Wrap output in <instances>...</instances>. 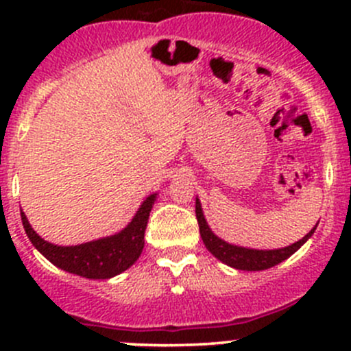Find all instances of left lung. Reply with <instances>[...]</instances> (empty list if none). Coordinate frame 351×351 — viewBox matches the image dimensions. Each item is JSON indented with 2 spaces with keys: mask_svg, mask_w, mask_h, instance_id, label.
<instances>
[{
  "mask_svg": "<svg viewBox=\"0 0 351 351\" xmlns=\"http://www.w3.org/2000/svg\"><path fill=\"white\" fill-rule=\"evenodd\" d=\"M195 214L198 221V228H200V236L202 241H204L205 247L214 254L217 260H221L222 263L229 265V267L236 268V270H244V271H260L267 270V268L275 267V265L282 263L289 256H292L311 236L316 231L317 224L304 236L302 239H299L297 243L290 244V246L278 247V250H253V247H244V246H236L224 239H221L219 236H215L212 232V229L208 228L207 221L204 217V210H202L200 200H195Z\"/></svg>",
  "mask_w": 351,
  "mask_h": 351,
  "instance_id": "1",
  "label": "left lung"
}]
</instances>
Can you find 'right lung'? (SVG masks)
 Here are the masks:
<instances>
[{"label":"right lung","instance_id":"add662e5","mask_svg":"<svg viewBox=\"0 0 351 351\" xmlns=\"http://www.w3.org/2000/svg\"><path fill=\"white\" fill-rule=\"evenodd\" d=\"M156 197L158 193H151L149 197H146L132 221L120 232L90 243L76 244V246H58V244L42 239L34 231L23 212L22 222L28 239L52 265L80 277L105 280V278H112L125 271L141 256L147 219H149Z\"/></svg>","mask_w":351,"mask_h":351}]
</instances>
